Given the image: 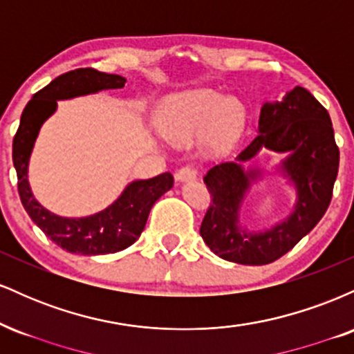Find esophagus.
Listing matches in <instances>:
<instances>
[{
	"instance_id": "1",
	"label": "esophagus",
	"mask_w": 354,
	"mask_h": 354,
	"mask_svg": "<svg viewBox=\"0 0 354 354\" xmlns=\"http://www.w3.org/2000/svg\"><path fill=\"white\" fill-rule=\"evenodd\" d=\"M196 169L193 166H183L181 169H178L176 173V181L180 183H186V181H193L196 180Z\"/></svg>"
}]
</instances>
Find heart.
Segmentation results:
<instances>
[{
  "label": "heart",
  "mask_w": 354,
  "mask_h": 354,
  "mask_svg": "<svg viewBox=\"0 0 354 354\" xmlns=\"http://www.w3.org/2000/svg\"><path fill=\"white\" fill-rule=\"evenodd\" d=\"M245 124L241 101L213 89H198L178 96L166 106L161 131L174 143H189L209 128L208 146L223 149L236 140Z\"/></svg>",
  "instance_id": "heart-1"
}]
</instances>
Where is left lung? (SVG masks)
I'll use <instances>...</instances> for the list:
<instances>
[{"label": "left lung", "mask_w": 354, "mask_h": 354, "mask_svg": "<svg viewBox=\"0 0 354 354\" xmlns=\"http://www.w3.org/2000/svg\"><path fill=\"white\" fill-rule=\"evenodd\" d=\"M261 149L283 152L277 171L294 185L297 201L292 213L270 230L251 234L241 225V206L250 186L262 177L255 167L243 164ZM339 149L328 111L308 89L296 86L281 101L265 103L258 135L234 158L206 173L205 183L213 196L200 234L219 258L238 265L273 263L318 225L333 196L338 176Z\"/></svg>", "instance_id": "obj_1"}]
</instances>
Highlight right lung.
Listing matches in <instances>:
<instances>
[{"label":"right lung","mask_w":354,"mask_h":354,"mask_svg":"<svg viewBox=\"0 0 354 354\" xmlns=\"http://www.w3.org/2000/svg\"><path fill=\"white\" fill-rule=\"evenodd\" d=\"M124 83L123 76L108 75L93 68L64 73L33 95L24 108L15 135L13 165L24 209L53 243L70 253L96 256L116 253L131 246L145 230L154 203L173 186L171 173L158 174L149 180H135L128 183L123 193L108 208L83 218H64L51 213L39 205L30 188L28 165L31 151L43 123L58 108V101L123 88Z\"/></svg>","instance_id":"right-lung-1"}]
</instances>
